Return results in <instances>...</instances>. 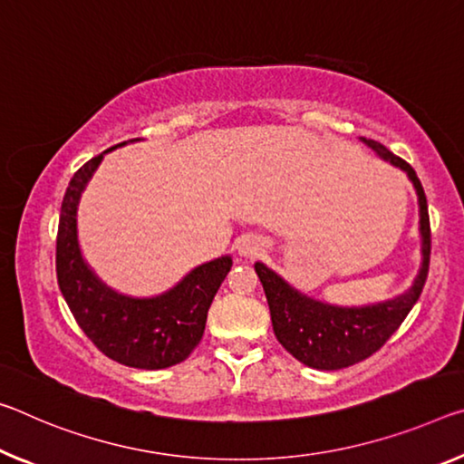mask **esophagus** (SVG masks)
<instances>
[{
  "mask_svg": "<svg viewBox=\"0 0 464 464\" xmlns=\"http://www.w3.org/2000/svg\"><path fill=\"white\" fill-rule=\"evenodd\" d=\"M237 249L239 256H244L247 260H254L264 252V241L258 235H246V237H241Z\"/></svg>",
  "mask_w": 464,
  "mask_h": 464,
  "instance_id": "obj_1",
  "label": "esophagus"
}]
</instances>
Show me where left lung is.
<instances>
[{
    "label": "left lung",
    "mask_w": 464,
    "mask_h": 464,
    "mask_svg": "<svg viewBox=\"0 0 464 464\" xmlns=\"http://www.w3.org/2000/svg\"><path fill=\"white\" fill-rule=\"evenodd\" d=\"M362 140L380 159L402 169L413 181L419 198V233H421L423 260L409 291L384 301V304L363 307L322 304V301H315L293 289L289 283H285L275 270L266 268L262 262H256L254 268L264 286V293H266L272 328H275L278 343L297 362L314 367V370H343V367L363 362L380 347H384V343L399 330L407 314L413 310L430 270L431 229L428 198H425L415 169L376 140Z\"/></svg>",
    "instance_id": "left-lung-1"
}]
</instances>
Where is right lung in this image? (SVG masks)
Masks as SVG:
<instances>
[{"label": "right lung", "mask_w": 464, "mask_h": 464, "mask_svg": "<svg viewBox=\"0 0 464 464\" xmlns=\"http://www.w3.org/2000/svg\"><path fill=\"white\" fill-rule=\"evenodd\" d=\"M102 154L80 167L65 189L57 227V283L78 326L101 353L138 370H165L188 359L202 341L208 307L233 260L231 256H220L206 262L157 297L138 299L109 289L82 258L76 220L80 196Z\"/></svg>", "instance_id": "1"}]
</instances>
